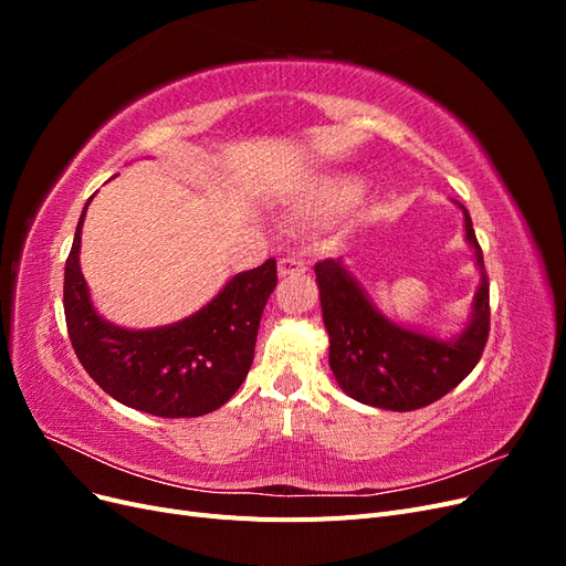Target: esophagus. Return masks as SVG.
Here are the masks:
<instances>
[{"label":"esophagus","mask_w":566,"mask_h":566,"mask_svg":"<svg viewBox=\"0 0 566 566\" xmlns=\"http://www.w3.org/2000/svg\"><path fill=\"white\" fill-rule=\"evenodd\" d=\"M306 271V264L302 260H297V256H283V260L279 262V276H297V273H304Z\"/></svg>","instance_id":"obj_1"}]
</instances>
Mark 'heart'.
<instances>
[{
	"instance_id": "b5f03b06",
	"label": "heart",
	"mask_w": 566,
	"mask_h": 566,
	"mask_svg": "<svg viewBox=\"0 0 566 566\" xmlns=\"http://www.w3.org/2000/svg\"><path fill=\"white\" fill-rule=\"evenodd\" d=\"M366 181L361 177L342 175V177H328L321 179L314 188L312 198V212L314 214H335L345 212L352 205L364 198Z\"/></svg>"
}]
</instances>
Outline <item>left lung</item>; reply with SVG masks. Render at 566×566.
Here are the masks:
<instances>
[{"label":"left lung","mask_w":566,"mask_h":566,"mask_svg":"<svg viewBox=\"0 0 566 566\" xmlns=\"http://www.w3.org/2000/svg\"><path fill=\"white\" fill-rule=\"evenodd\" d=\"M455 205L465 217V241L474 250L479 287L468 325L449 339L387 318L342 260L316 264L323 323L331 337V370L352 399L401 413L430 406L465 380L482 358L491 316L489 279L472 219L460 202Z\"/></svg>","instance_id":"8db88e82"}]
</instances>
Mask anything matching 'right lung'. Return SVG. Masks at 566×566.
Wrapping results in <instances>:
<instances>
[{"label":"right lung","instance_id":"obj_1","mask_svg":"<svg viewBox=\"0 0 566 566\" xmlns=\"http://www.w3.org/2000/svg\"><path fill=\"white\" fill-rule=\"evenodd\" d=\"M87 205L63 279L67 335L84 370L115 401L158 418H198L224 406L252 366L262 312L279 281L276 260L235 273L188 318L146 331L119 328L94 310L80 269Z\"/></svg>","mask_w":566,"mask_h":566}]
</instances>
